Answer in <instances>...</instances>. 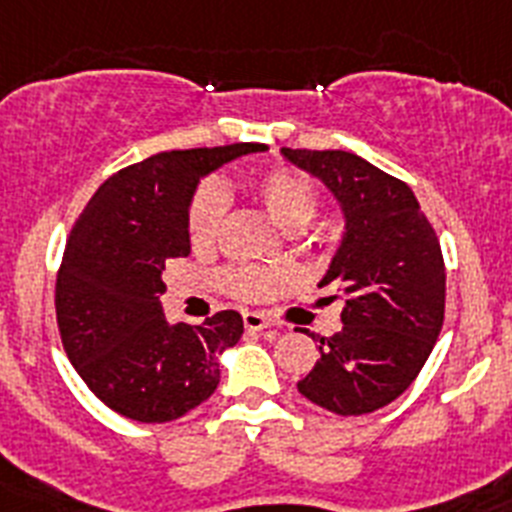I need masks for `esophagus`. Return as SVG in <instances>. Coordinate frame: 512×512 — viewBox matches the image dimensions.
I'll return each mask as SVG.
<instances>
[{
    "label": "esophagus",
    "instance_id": "obj_1",
    "mask_svg": "<svg viewBox=\"0 0 512 512\" xmlns=\"http://www.w3.org/2000/svg\"><path fill=\"white\" fill-rule=\"evenodd\" d=\"M243 324H246V329H251V332H259V329L272 327L274 322L266 314H261V311H243Z\"/></svg>",
    "mask_w": 512,
    "mask_h": 512
}]
</instances>
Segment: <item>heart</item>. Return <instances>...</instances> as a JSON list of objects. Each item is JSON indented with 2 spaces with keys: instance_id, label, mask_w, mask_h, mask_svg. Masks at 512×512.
<instances>
[{
  "instance_id": "obj_1",
  "label": "heart",
  "mask_w": 512,
  "mask_h": 512,
  "mask_svg": "<svg viewBox=\"0 0 512 512\" xmlns=\"http://www.w3.org/2000/svg\"><path fill=\"white\" fill-rule=\"evenodd\" d=\"M251 196L256 204L285 230H301L319 209V190L314 180L293 167H272L251 177ZM225 196L217 185H201L188 206V238L196 248L217 243L225 222ZM219 287L240 301H266L290 282L285 269L269 266H230L219 274Z\"/></svg>"
}]
</instances>
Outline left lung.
Wrapping results in <instances>:
<instances>
[{"label":"left lung","instance_id":"left-lung-1","mask_svg":"<svg viewBox=\"0 0 512 512\" xmlns=\"http://www.w3.org/2000/svg\"><path fill=\"white\" fill-rule=\"evenodd\" d=\"M319 177L345 211V235L324 285L340 290L342 329L322 337L298 392L337 416L400 398L445 322V259L413 190L350 151L282 149Z\"/></svg>","mask_w":512,"mask_h":512}]
</instances>
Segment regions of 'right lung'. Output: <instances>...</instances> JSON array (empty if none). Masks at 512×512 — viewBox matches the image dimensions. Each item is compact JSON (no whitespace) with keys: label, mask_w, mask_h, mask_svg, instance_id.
<instances>
[{"label":"right lung","mask_w":512,"mask_h":512,"mask_svg":"<svg viewBox=\"0 0 512 512\" xmlns=\"http://www.w3.org/2000/svg\"><path fill=\"white\" fill-rule=\"evenodd\" d=\"M264 143L162 151L99 185L67 235L57 272L65 353L96 398L120 416L164 424L209 400L217 356L243 335L238 311L170 324L164 264L190 253L188 206L198 180Z\"/></svg>","instance_id":"obj_1"}]
</instances>
